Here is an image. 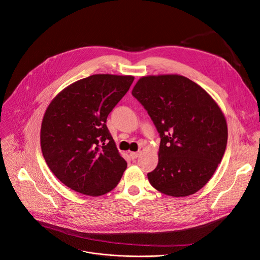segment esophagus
Here are the masks:
<instances>
[{
    "label": "esophagus",
    "instance_id": "1",
    "mask_svg": "<svg viewBox=\"0 0 260 260\" xmlns=\"http://www.w3.org/2000/svg\"><path fill=\"white\" fill-rule=\"evenodd\" d=\"M140 151H131L129 152V156H131V158H133V159H135V158H137L139 155H140Z\"/></svg>",
    "mask_w": 260,
    "mask_h": 260
}]
</instances>
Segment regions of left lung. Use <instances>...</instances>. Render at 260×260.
<instances>
[{
  "mask_svg": "<svg viewBox=\"0 0 260 260\" xmlns=\"http://www.w3.org/2000/svg\"><path fill=\"white\" fill-rule=\"evenodd\" d=\"M160 136L158 164L147 173L159 192L184 198L215 173L228 144V123L217 103L201 86L176 75L142 77L132 91Z\"/></svg>",
  "mask_w": 260,
  "mask_h": 260,
  "instance_id": "1",
  "label": "left lung"
}]
</instances>
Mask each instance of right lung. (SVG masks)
Here are the masks:
<instances>
[{
	"label": "right lung",
	"instance_id": "add662e5",
	"mask_svg": "<svg viewBox=\"0 0 260 260\" xmlns=\"http://www.w3.org/2000/svg\"><path fill=\"white\" fill-rule=\"evenodd\" d=\"M134 76L92 75L64 87L47 108L41 125L44 158L69 188L104 196L119 182L126 162L107 127V117Z\"/></svg>",
	"mask_w": 260,
	"mask_h": 260
}]
</instances>
